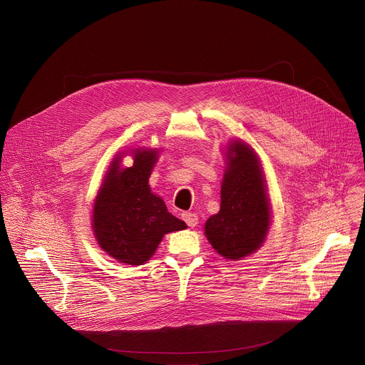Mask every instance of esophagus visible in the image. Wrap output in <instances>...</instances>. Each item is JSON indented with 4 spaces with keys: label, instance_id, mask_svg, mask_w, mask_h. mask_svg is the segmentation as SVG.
<instances>
[{
    "label": "esophagus",
    "instance_id": "34e87169",
    "mask_svg": "<svg viewBox=\"0 0 365 365\" xmlns=\"http://www.w3.org/2000/svg\"><path fill=\"white\" fill-rule=\"evenodd\" d=\"M182 219L187 223L189 227H195V226L197 225V222H199L197 215H196V213H192V212H185V213H182Z\"/></svg>",
    "mask_w": 365,
    "mask_h": 365
}]
</instances>
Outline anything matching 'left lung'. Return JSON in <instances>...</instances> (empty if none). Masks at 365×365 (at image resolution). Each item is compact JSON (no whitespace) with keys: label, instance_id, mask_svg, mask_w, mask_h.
<instances>
[{"label":"left lung","instance_id":"left-lung-1","mask_svg":"<svg viewBox=\"0 0 365 365\" xmlns=\"http://www.w3.org/2000/svg\"><path fill=\"white\" fill-rule=\"evenodd\" d=\"M225 170L220 209L205 223V236L225 259L255 254L272 222L265 173L257 152L244 140H230L223 150Z\"/></svg>","mask_w":365,"mask_h":365}]
</instances>
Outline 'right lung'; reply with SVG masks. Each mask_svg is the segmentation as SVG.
I'll return each mask as SVG.
<instances>
[{
    "label": "right lung",
    "instance_id": "1",
    "mask_svg": "<svg viewBox=\"0 0 365 365\" xmlns=\"http://www.w3.org/2000/svg\"><path fill=\"white\" fill-rule=\"evenodd\" d=\"M128 153L134 158L130 168L119 163ZM160 149L136 148L117 153L96 195L91 227L98 247L113 259L126 265H143L156 252L163 236L186 229L155 195L149 178Z\"/></svg>",
    "mask_w": 365,
    "mask_h": 365
}]
</instances>
